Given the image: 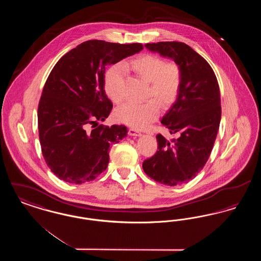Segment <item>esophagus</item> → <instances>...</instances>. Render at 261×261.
I'll use <instances>...</instances> for the list:
<instances>
[{
  "label": "esophagus",
  "mask_w": 261,
  "mask_h": 261,
  "mask_svg": "<svg viewBox=\"0 0 261 261\" xmlns=\"http://www.w3.org/2000/svg\"><path fill=\"white\" fill-rule=\"evenodd\" d=\"M128 134H129L130 136H141V133H140V132H138L136 129H134V128H129V130H128Z\"/></svg>",
  "instance_id": "1"
}]
</instances>
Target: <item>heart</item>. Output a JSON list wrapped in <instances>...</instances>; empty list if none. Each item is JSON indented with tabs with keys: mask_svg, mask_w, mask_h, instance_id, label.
<instances>
[{
	"mask_svg": "<svg viewBox=\"0 0 261 261\" xmlns=\"http://www.w3.org/2000/svg\"><path fill=\"white\" fill-rule=\"evenodd\" d=\"M122 67L131 69L142 80L147 82L144 102H126L115 112V119L134 128H144L155 120L160 114V106L165 109L177 99L182 85V69L178 63L165 62L154 54L140 55ZM105 90L114 103L123 99V75L119 66H112L105 75Z\"/></svg>",
	"mask_w": 261,
	"mask_h": 261,
	"instance_id": "1",
	"label": "heart"
}]
</instances>
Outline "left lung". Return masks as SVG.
Listing matches in <instances>:
<instances>
[{"label":"left lung","instance_id":"left-lung-1","mask_svg":"<svg viewBox=\"0 0 261 261\" xmlns=\"http://www.w3.org/2000/svg\"><path fill=\"white\" fill-rule=\"evenodd\" d=\"M151 51L172 59L182 69V85L176 101L162 123L177 138L156 135L158 150L143 162L154 181L177 186L193 180L207 162L221 120L220 90L210 63L182 42L146 44Z\"/></svg>","mask_w":261,"mask_h":261}]
</instances>
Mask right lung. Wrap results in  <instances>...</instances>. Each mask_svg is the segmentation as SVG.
Listing matches in <instances>:
<instances>
[{"mask_svg":"<svg viewBox=\"0 0 261 261\" xmlns=\"http://www.w3.org/2000/svg\"><path fill=\"white\" fill-rule=\"evenodd\" d=\"M143 50V45L89 40L66 53L51 69L38 106L39 139L50 171L71 184L93 181L110 162V148L127 135L124 125H98L112 112L105 72ZM94 129L88 130L89 124Z\"/></svg>","mask_w":261,"mask_h":261,"instance_id":"right-lung-1","label":"right lung"}]
</instances>
